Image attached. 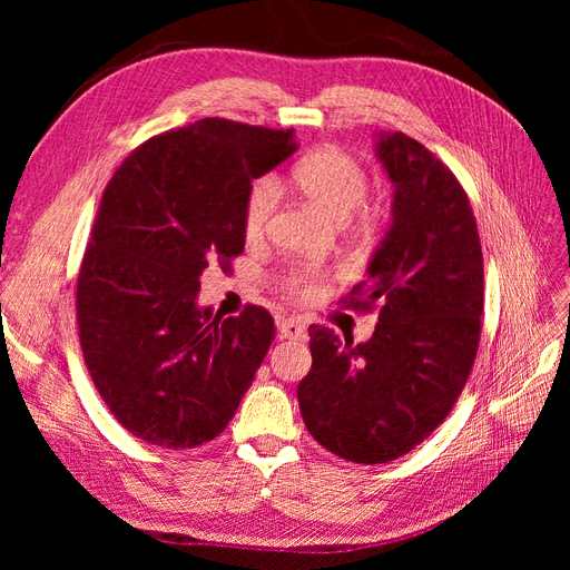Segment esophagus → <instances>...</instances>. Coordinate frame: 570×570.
I'll use <instances>...</instances> for the list:
<instances>
[{
	"label": "esophagus",
	"instance_id": "esophagus-1",
	"mask_svg": "<svg viewBox=\"0 0 570 570\" xmlns=\"http://www.w3.org/2000/svg\"><path fill=\"white\" fill-rule=\"evenodd\" d=\"M278 331L287 340H302V337H306V323L302 318H297V316L281 318L278 321Z\"/></svg>",
	"mask_w": 570,
	"mask_h": 570
}]
</instances>
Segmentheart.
Here are the masks:
<instances>
[{"instance_id": "heart-1", "label": "heart", "mask_w": 570, "mask_h": 570, "mask_svg": "<svg viewBox=\"0 0 570 570\" xmlns=\"http://www.w3.org/2000/svg\"><path fill=\"white\" fill-rule=\"evenodd\" d=\"M292 180L302 195L337 220L350 218L356 228L373 230L387 216L381 197H368V170L354 154L337 145H323L308 151L292 168ZM281 202V185L273 176L252 180L243 204V235L258 243L268 228ZM327 283V273L316 266H292L281 275V289L297 302H316Z\"/></svg>"}]
</instances>
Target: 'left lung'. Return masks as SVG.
<instances>
[{
	"instance_id": "left-lung-1",
	"label": "left lung",
	"mask_w": 570,
	"mask_h": 570,
	"mask_svg": "<svg viewBox=\"0 0 570 570\" xmlns=\"http://www.w3.org/2000/svg\"><path fill=\"white\" fill-rule=\"evenodd\" d=\"M394 183L392 226L366 281L340 299L377 308L368 342L352 347L308 327L312 371L297 387L312 438L354 463H387L450 416L469 381L482 327V249L469 195L433 151L404 132L377 135Z\"/></svg>"
}]
</instances>
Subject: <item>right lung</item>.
<instances>
[{
	"mask_svg": "<svg viewBox=\"0 0 570 570\" xmlns=\"http://www.w3.org/2000/svg\"><path fill=\"white\" fill-rule=\"evenodd\" d=\"M295 149L292 130L202 118L149 137L111 176L76 316L92 383L137 440L193 450L235 416L275 337L273 316L256 304L212 316L197 306L199 278L243 254L247 189Z\"/></svg>",
	"mask_w": 570,
	"mask_h": 570,
	"instance_id": "obj_1",
	"label": "right lung"
}]
</instances>
